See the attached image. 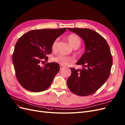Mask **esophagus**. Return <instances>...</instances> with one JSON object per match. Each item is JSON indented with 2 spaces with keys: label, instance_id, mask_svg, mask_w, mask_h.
<instances>
[{
  "label": "esophagus",
  "instance_id": "34e87169",
  "mask_svg": "<svg viewBox=\"0 0 125 125\" xmlns=\"http://www.w3.org/2000/svg\"><path fill=\"white\" fill-rule=\"evenodd\" d=\"M64 66H60V70H62V69L64 68Z\"/></svg>",
  "mask_w": 125,
  "mask_h": 125
}]
</instances>
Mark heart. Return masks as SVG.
I'll return each instance as SVG.
<instances>
[{"label":"heart","instance_id":"heart-1","mask_svg":"<svg viewBox=\"0 0 125 125\" xmlns=\"http://www.w3.org/2000/svg\"><path fill=\"white\" fill-rule=\"evenodd\" d=\"M67 39L71 45L75 49L79 48L81 44V38L75 34H70V35H68L67 36ZM58 40L59 38H56L53 41L52 45V49L53 50H55L56 49ZM53 61L62 66H66L70 62L73 61V59L71 57L66 56L62 55H59L53 58Z\"/></svg>","mask_w":125,"mask_h":125}]
</instances>
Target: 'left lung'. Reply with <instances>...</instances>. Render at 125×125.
I'll use <instances>...</instances> for the list:
<instances>
[{"instance_id": "8db88e82", "label": "left lung", "mask_w": 125, "mask_h": 125, "mask_svg": "<svg viewBox=\"0 0 125 125\" xmlns=\"http://www.w3.org/2000/svg\"><path fill=\"white\" fill-rule=\"evenodd\" d=\"M68 29L82 38L85 44V52L76 63L84 68L81 70L70 68L68 87L77 95L89 96L99 89L110 76L113 63L110 47L105 39L93 30Z\"/></svg>"}]
</instances>
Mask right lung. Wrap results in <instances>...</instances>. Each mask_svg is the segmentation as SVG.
<instances>
[{"label":"right lung","instance_id":"add662e5","mask_svg":"<svg viewBox=\"0 0 125 125\" xmlns=\"http://www.w3.org/2000/svg\"><path fill=\"white\" fill-rule=\"evenodd\" d=\"M67 31L61 29H42L29 31L21 37L15 45L12 56L16 77L25 89L40 92L48 89L60 67L56 62H48L44 66L43 60H48L52 53L55 39Z\"/></svg>","mask_w":125,"mask_h":125}]
</instances>
